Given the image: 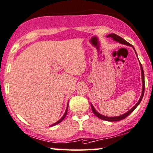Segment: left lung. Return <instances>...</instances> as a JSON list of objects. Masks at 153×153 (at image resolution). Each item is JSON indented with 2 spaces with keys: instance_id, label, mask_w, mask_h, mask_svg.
<instances>
[{
  "instance_id": "1",
  "label": "left lung",
  "mask_w": 153,
  "mask_h": 153,
  "mask_svg": "<svg viewBox=\"0 0 153 153\" xmlns=\"http://www.w3.org/2000/svg\"><path fill=\"white\" fill-rule=\"evenodd\" d=\"M106 37L107 38H113L114 40H115V41H117V42H119L120 43H121V44H124V45H129V46L133 47L131 44L129 43V42L126 41L125 40H124L123 38H121L120 36L116 35V34H115V33L109 34V35H108ZM133 48H134V47H133ZM135 52H136V51H135ZM136 55H137V54H136ZM140 70H141V74H142V83H143V87H142L141 96H140V97L139 100H138V103H136V104L134 105V106L131 109H130L129 111H127V113H125V114H123V115H122L117 116V117H106V116H104V115H101V114L98 113V112L95 110L94 108L93 105L91 104V109H92L93 113H94V114L96 116H97V117L100 118V119L103 120L109 121V122H116V121L122 120L125 119L126 117H127V116L129 115L130 113H131L132 112H133L134 110L136 108V107H137L138 105H139V103H140V101H141L142 99H143V95H144V91H145V81H144V72H143V67H142L141 64H140Z\"/></svg>"
}]
</instances>
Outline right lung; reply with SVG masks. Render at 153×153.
<instances>
[{
    "instance_id": "obj_1",
    "label": "right lung",
    "mask_w": 153,
    "mask_h": 153,
    "mask_svg": "<svg viewBox=\"0 0 153 153\" xmlns=\"http://www.w3.org/2000/svg\"><path fill=\"white\" fill-rule=\"evenodd\" d=\"M68 104H67V107H66V112H65V113H64V115H63V117L61 118V119L59 120V121H57L56 122V123H54L53 124V125H50V127H53V126H54V125H57V124H59V123H60L61 122H62L63 120H64V119L65 118V117H66V114H67V111H68Z\"/></svg>"
}]
</instances>
